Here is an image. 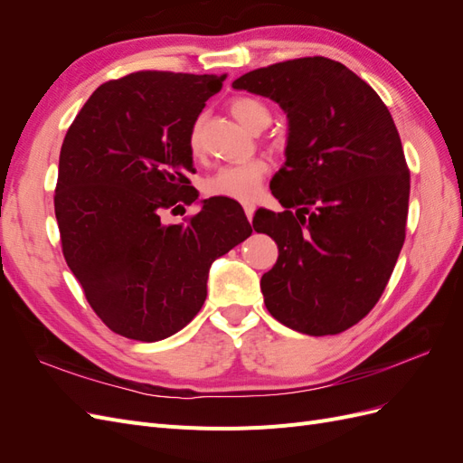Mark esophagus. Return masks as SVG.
<instances>
[{"label":"esophagus","instance_id":"obj_1","mask_svg":"<svg viewBox=\"0 0 463 463\" xmlns=\"http://www.w3.org/2000/svg\"><path fill=\"white\" fill-rule=\"evenodd\" d=\"M243 210H245V214H247L249 222L253 220V214H255V204H253V203H245V204H243Z\"/></svg>","mask_w":463,"mask_h":463}]
</instances>
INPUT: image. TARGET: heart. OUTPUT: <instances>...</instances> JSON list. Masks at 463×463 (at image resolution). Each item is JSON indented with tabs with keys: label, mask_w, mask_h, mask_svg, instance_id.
I'll return each instance as SVG.
<instances>
[{
	"label": "heart",
	"mask_w": 463,
	"mask_h": 463,
	"mask_svg": "<svg viewBox=\"0 0 463 463\" xmlns=\"http://www.w3.org/2000/svg\"><path fill=\"white\" fill-rule=\"evenodd\" d=\"M232 116L240 121L250 133L264 129L270 121V111L255 98H235L230 104ZM189 146L193 154L201 152V125L194 123L189 135ZM269 172V164L262 158H249L237 164L220 167L210 177L204 179L203 189L210 197H230L235 201H250L260 189L262 179Z\"/></svg>",
	"instance_id": "heart-1"
}]
</instances>
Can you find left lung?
I'll return each instance as SVG.
<instances>
[{
  "mask_svg": "<svg viewBox=\"0 0 463 463\" xmlns=\"http://www.w3.org/2000/svg\"><path fill=\"white\" fill-rule=\"evenodd\" d=\"M233 89L288 118L286 162L255 232L278 243L262 274L269 313L309 335L340 334L381 299L405 240L410 170L388 108L340 61L299 58L249 71Z\"/></svg>",
  "mask_w": 463,
  "mask_h": 463,
  "instance_id": "left-lung-1",
  "label": "left lung"
}]
</instances>
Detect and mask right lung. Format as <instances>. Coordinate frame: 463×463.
<instances>
[{
    "label": "right lung",
    "instance_id": "right-lung-1",
    "mask_svg": "<svg viewBox=\"0 0 463 463\" xmlns=\"http://www.w3.org/2000/svg\"><path fill=\"white\" fill-rule=\"evenodd\" d=\"M223 79L138 71L104 82L63 138L53 197L63 257L94 313L125 338L158 342L189 325L210 264L253 233L228 197L201 201L185 223L160 220L199 199L189 135Z\"/></svg>",
    "mask_w": 463,
    "mask_h": 463
}]
</instances>
